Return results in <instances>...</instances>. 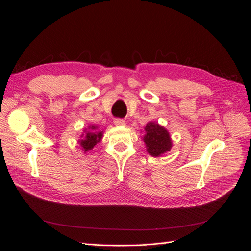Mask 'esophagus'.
<instances>
[{"label": "esophagus", "mask_w": 251, "mask_h": 251, "mask_svg": "<svg viewBox=\"0 0 251 251\" xmlns=\"http://www.w3.org/2000/svg\"><path fill=\"white\" fill-rule=\"evenodd\" d=\"M114 124H115L116 126H126V121L124 119H120V118H116L114 119Z\"/></svg>", "instance_id": "1"}]
</instances>
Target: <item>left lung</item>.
Returning <instances> with one entry per match:
<instances>
[{
	"mask_svg": "<svg viewBox=\"0 0 251 251\" xmlns=\"http://www.w3.org/2000/svg\"><path fill=\"white\" fill-rule=\"evenodd\" d=\"M144 130H146V135L143 136V141L146 143L147 151L151 156H162L172 149L173 142L171 136L164 126L150 121Z\"/></svg>",
	"mask_w": 251,
	"mask_h": 251,
	"instance_id": "left-lung-1",
	"label": "left lung"
}]
</instances>
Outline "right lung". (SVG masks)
Masks as SVG:
<instances>
[{"instance_id":"1","label":"right lung","mask_w":251,"mask_h":251,"mask_svg":"<svg viewBox=\"0 0 251 251\" xmlns=\"http://www.w3.org/2000/svg\"><path fill=\"white\" fill-rule=\"evenodd\" d=\"M85 134H82L79 139V144L81 149L83 150L85 153H87L88 151L92 150L97 142H100L102 138V131H97V126H90L88 127V131L85 130Z\"/></svg>"}]
</instances>
